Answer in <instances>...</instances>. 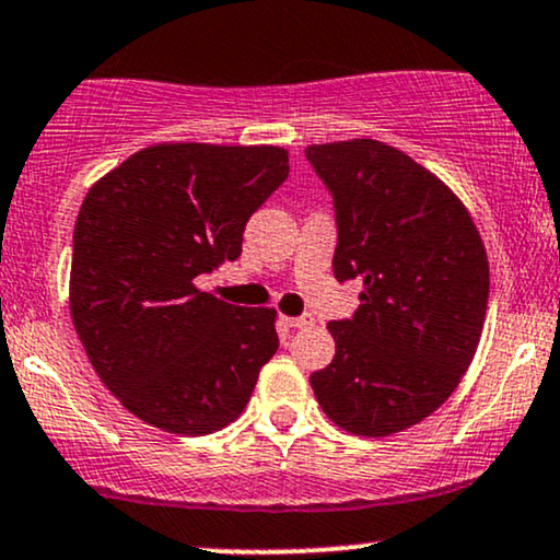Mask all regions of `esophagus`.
<instances>
[{"label":"esophagus","mask_w":560,"mask_h":560,"mask_svg":"<svg viewBox=\"0 0 560 560\" xmlns=\"http://www.w3.org/2000/svg\"><path fill=\"white\" fill-rule=\"evenodd\" d=\"M281 320H284L287 326H292V329H305V326L313 324V316H294V318L284 316Z\"/></svg>","instance_id":"obj_1"}]
</instances>
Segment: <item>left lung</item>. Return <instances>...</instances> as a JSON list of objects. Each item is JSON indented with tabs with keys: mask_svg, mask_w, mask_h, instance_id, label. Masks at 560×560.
I'll list each match as a JSON object with an SVG mask.
<instances>
[{
	"mask_svg": "<svg viewBox=\"0 0 560 560\" xmlns=\"http://www.w3.org/2000/svg\"><path fill=\"white\" fill-rule=\"evenodd\" d=\"M305 158L334 199V276L363 281L352 318L329 324L337 352L311 387L345 432L389 436L434 413L477 352L485 244L460 199L395 147L337 141Z\"/></svg>",
	"mask_w": 560,
	"mask_h": 560,
	"instance_id": "1",
	"label": "left lung"
}]
</instances>
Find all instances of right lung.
<instances>
[{
	"label": "right lung",
	"instance_id": "1",
	"mask_svg": "<svg viewBox=\"0 0 560 560\" xmlns=\"http://www.w3.org/2000/svg\"><path fill=\"white\" fill-rule=\"evenodd\" d=\"M281 147L155 144L100 178L73 231L70 313L105 387L171 434L240 419L279 350L276 311L199 292L287 182Z\"/></svg>",
	"mask_w": 560,
	"mask_h": 560
}]
</instances>
